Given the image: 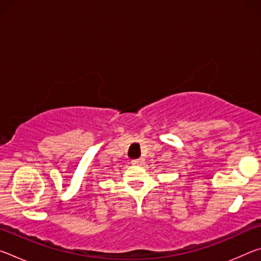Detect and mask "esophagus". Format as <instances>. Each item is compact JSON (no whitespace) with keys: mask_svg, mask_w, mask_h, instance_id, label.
Instances as JSON below:
<instances>
[{"mask_svg":"<svg viewBox=\"0 0 261 261\" xmlns=\"http://www.w3.org/2000/svg\"><path fill=\"white\" fill-rule=\"evenodd\" d=\"M144 162H145V160H144L143 158L135 159V160H132V165H135V166H141V165H144Z\"/></svg>","mask_w":261,"mask_h":261,"instance_id":"34e87169","label":"esophagus"}]
</instances>
